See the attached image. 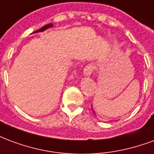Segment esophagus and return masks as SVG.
Here are the masks:
<instances>
[{
	"instance_id": "34e87169",
	"label": "esophagus",
	"mask_w": 154,
	"mask_h": 154,
	"mask_svg": "<svg viewBox=\"0 0 154 154\" xmlns=\"http://www.w3.org/2000/svg\"><path fill=\"white\" fill-rule=\"evenodd\" d=\"M94 68V66L93 65V64H88L86 68H84V71H83L84 76H85V77H90L92 74V72H93Z\"/></svg>"
}]
</instances>
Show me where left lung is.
<instances>
[{
	"mask_svg": "<svg viewBox=\"0 0 154 154\" xmlns=\"http://www.w3.org/2000/svg\"><path fill=\"white\" fill-rule=\"evenodd\" d=\"M93 112H94V111H93ZM94 114H95V113H94Z\"/></svg>",
	"mask_w": 154,
	"mask_h": 154,
	"instance_id": "8db88e82",
	"label": "left lung"
}]
</instances>
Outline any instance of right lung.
I'll list each match as a JSON object with an SVG mask.
<instances>
[{
	"label": "right lung",
	"instance_id": "add662e5",
	"mask_svg": "<svg viewBox=\"0 0 154 154\" xmlns=\"http://www.w3.org/2000/svg\"><path fill=\"white\" fill-rule=\"evenodd\" d=\"M54 25L52 24V23H50V24H47L45 25V26H44V27H42V28H40L39 30L36 31V32H34V33H36V32H44L45 30H46V29H48V28H52Z\"/></svg>",
	"mask_w": 154,
	"mask_h": 154
}]
</instances>
